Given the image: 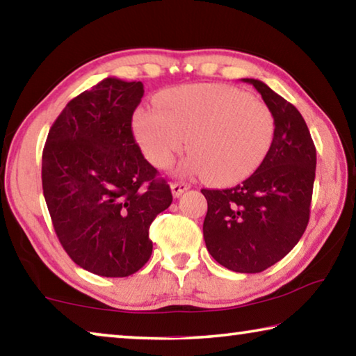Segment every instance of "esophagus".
Instances as JSON below:
<instances>
[{
	"label": "esophagus",
	"mask_w": 356,
	"mask_h": 356,
	"mask_svg": "<svg viewBox=\"0 0 356 356\" xmlns=\"http://www.w3.org/2000/svg\"><path fill=\"white\" fill-rule=\"evenodd\" d=\"M188 188H190V185L185 184V182H174V184H171V191H172V196L174 197H179L184 191H186Z\"/></svg>",
	"instance_id": "obj_1"
}]
</instances>
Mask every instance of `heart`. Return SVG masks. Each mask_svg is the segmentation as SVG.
<instances>
[{
    "mask_svg": "<svg viewBox=\"0 0 356 356\" xmlns=\"http://www.w3.org/2000/svg\"><path fill=\"white\" fill-rule=\"evenodd\" d=\"M155 105L136 110L134 130L144 155L159 168L170 166L185 144L190 156L184 172L236 184L262 165L273 144L272 110L238 89L185 84L156 95Z\"/></svg>",
    "mask_w": 356,
    "mask_h": 356,
    "instance_id": "1",
    "label": "heart"
}]
</instances>
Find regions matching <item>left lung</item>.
Segmentation results:
<instances>
[{"instance_id": "8db88e82", "label": "left lung", "mask_w": 356, "mask_h": 356, "mask_svg": "<svg viewBox=\"0 0 356 356\" xmlns=\"http://www.w3.org/2000/svg\"><path fill=\"white\" fill-rule=\"evenodd\" d=\"M275 118V138L262 165L232 188L201 190L207 200L202 232L207 251L232 272L259 273L281 261L309 221L316 147L303 116L254 78Z\"/></svg>"}]
</instances>
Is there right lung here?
Listing matches in <instances>:
<instances>
[{
  "mask_svg": "<svg viewBox=\"0 0 356 356\" xmlns=\"http://www.w3.org/2000/svg\"><path fill=\"white\" fill-rule=\"evenodd\" d=\"M143 95L141 81L105 78L65 105L42 154L59 242L76 265L106 278L134 275L149 261L150 222L172 202L131 131Z\"/></svg>",
  "mask_w": 356,
  "mask_h": 356,
  "instance_id": "add662e5",
  "label": "right lung"
}]
</instances>
